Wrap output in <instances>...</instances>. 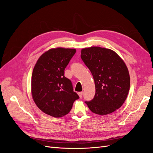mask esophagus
Masks as SVG:
<instances>
[{
  "mask_svg": "<svg viewBox=\"0 0 153 153\" xmlns=\"http://www.w3.org/2000/svg\"><path fill=\"white\" fill-rule=\"evenodd\" d=\"M78 96H79V97L80 98H81L82 97V94H83V92H78Z\"/></svg>",
  "mask_w": 153,
  "mask_h": 153,
  "instance_id": "34e87169",
  "label": "esophagus"
}]
</instances>
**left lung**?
<instances>
[{
  "mask_svg": "<svg viewBox=\"0 0 153 153\" xmlns=\"http://www.w3.org/2000/svg\"><path fill=\"white\" fill-rule=\"evenodd\" d=\"M81 58L93 76L96 87L94 98L85 103L96 114L114 112L123 105L129 90L126 64L114 51L99 47L82 49Z\"/></svg>",
  "mask_w": 153,
  "mask_h": 153,
  "instance_id": "1",
  "label": "left lung"
}]
</instances>
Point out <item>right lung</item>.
I'll use <instances>...</instances> for the list:
<instances>
[{"instance_id": "obj_1", "label": "right lung", "mask_w": 153, "mask_h": 153, "mask_svg": "<svg viewBox=\"0 0 153 153\" xmlns=\"http://www.w3.org/2000/svg\"><path fill=\"white\" fill-rule=\"evenodd\" d=\"M76 49L51 48L41 55L31 78V93L37 106L46 114L61 117L68 114L79 96L73 91L64 69Z\"/></svg>"}]
</instances>
